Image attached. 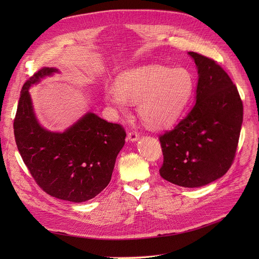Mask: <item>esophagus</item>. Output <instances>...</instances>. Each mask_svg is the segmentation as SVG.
<instances>
[{"instance_id": "esophagus-1", "label": "esophagus", "mask_w": 259, "mask_h": 259, "mask_svg": "<svg viewBox=\"0 0 259 259\" xmlns=\"http://www.w3.org/2000/svg\"><path fill=\"white\" fill-rule=\"evenodd\" d=\"M139 139H140V135L138 134V132H135V131H131V132H129L128 135H127V140H128L129 142H132V143L138 142Z\"/></svg>"}]
</instances>
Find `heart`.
<instances>
[{
  "label": "heart",
  "mask_w": 259,
  "mask_h": 259,
  "mask_svg": "<svg viewBox=\"0 0 259 259\" xmlns=\"http://www.w3.org/2000/svg\"><path fill=\"white\" fill-rule=\"evenodd\" d=\"M194 91V77L186 68L147 65L121 72L115 86L104 88V100L115 111L124 112L130 102L139 103L145 124L164 129L178 121Z\"/></svg>",
  "instance_id": "b5f03b06"
}]
</instances>
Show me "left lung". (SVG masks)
<instances>
[{"label": "left lung", "mask_w": 259, "mask_h": 259, "mask_svg": "<svg viewBox=\"0 0 259 259\" xmlns=\"http://www.w3.org/2000/svg\"><path fill=\"white\" fill-rule=\"evenodd\" d=\"M198 80L195 105L175 128L159 138L164 180L198 188L221 179L232 165L242 124L243 107L236 86L223 68L196 52Z\"/></svg>", "instance_id": "1"}]
</instances>
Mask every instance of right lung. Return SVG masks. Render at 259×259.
I'll return each instance as SVG.
<instances>
[{
    "instance_id": "1",
    "label": "right lung",
    "mask_w": 259,
    "mask_h": 259,
    "mask_svg": "<svg viewBox=\"0 0 259 259\" xmlns=\"http://www.w3.org/2000/svg\"><path fill=\"white\" fill-rule=\"evenodd\" d=\"M54 73H59L57 68H43L24 84L13 122L15 138L25 165L46 193L83 202L110 183L126 132L93 112L85 113L63 132L44 128L35 115L29 89Z\"/></svg>"
}]
</instances>
